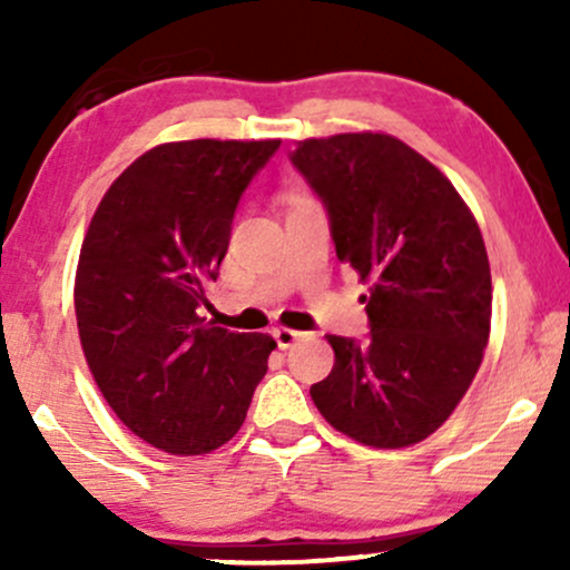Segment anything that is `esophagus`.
Here are the masks:
<instances>
[{
	"instance_id": "1",
	"label": "esophagus",
	"mask_w": 570,
	"mask_h": 570,
	"mask_svg": "<svg viewBox=\"0 0 570 570\" xmlns=\"http://www.w3.org/2000/svg\"><path fill=\"white\" fill-rule=\"evenodd\" d=\"M273 337H276V343H278V348H292L294 343H297L299 337H303V332H297V330H286V326H276V330H273Z\"/></svg>"
}]
</instances>
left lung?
<instances>
[{"mask_svg":"<svg viewBox=\"0 0 570 570\" xmlns=\"http://www.w3.org/2000/svg\"><path fill=\"white\" fill-rule=\"evenodd\" d=\"M289 160L324 203L337 259L370 281V335H326L335 367L311 385L313 402L362 444L426 440L488 345L493 286L480 227L448 176L389 134L307 139Z\"/></svg>","mask_w":570,"mask_h":570,"instance_id":"8db88e82","label":"left lung"}]
</instances>
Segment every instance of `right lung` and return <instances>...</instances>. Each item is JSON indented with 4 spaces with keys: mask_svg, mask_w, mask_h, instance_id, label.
<instances>
[{
    "mask_svg": "<svg viewBox=\"0 0 570 570\" xmlns=\"http://www.w3.org/2000/svg\"><path fill=\"white\" fill-rule=\"evenodd\" d=\"M267 141H171L112 181L82 240L80 343L126 426L171 455H203L244 426L276 348L200 316L230 246L235 208L276 155Z\"/></svg>",
    "mask_w": 570,
    "mask_h": 570,
    "instance_id": "add662e5",
    "label": "right lung"
}]
</instances>
